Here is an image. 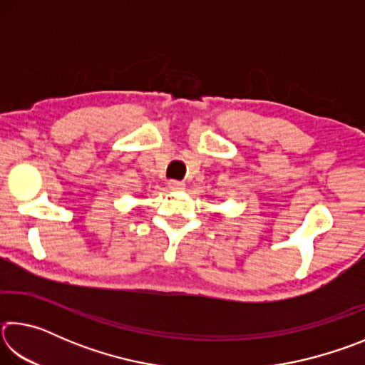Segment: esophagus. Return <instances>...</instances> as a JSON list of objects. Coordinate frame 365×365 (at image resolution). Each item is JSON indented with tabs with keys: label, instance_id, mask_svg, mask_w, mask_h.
Masks as SVG:
<instances>
[{
	"label": "esophagus",
	"instance_id": "obj_1",
	"mask_svg": "<svg viewBox=\"0 0 365 365\" xmlns=\"http://www.w3.org/2000/svg\"><path fill=\"white\" fill-rule=\"evenodd\" d=\"M185 183L180 180H169V188L170 190H183Z\"/></svg>",
	"mask_w": 365,
	"mask_h": 365
}]
</instances>
